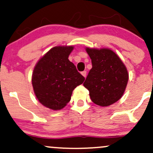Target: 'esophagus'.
Instances as JSON below:
<instances>
[{"instance_id": "34e87169", "label": "esophagus", "mask_w": 153, "mask_h": 153, "mask_svg": "<svg viewBox=\"0 0 153 153\" xmlns=\"http://www.w3.org/2000/svg\"><path fill=\"white\" fill-rule=\"evenodd\" d=\"M81 74H82V75H83V76H84L85 78V77H86V75H87V72H86L85 71H82V73H81Z\"/></svg>"}]
</instances>
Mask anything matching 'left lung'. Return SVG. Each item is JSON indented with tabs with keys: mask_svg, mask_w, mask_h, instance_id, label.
I'll use <instances>...</instances> for the list:
<instances>
[{
	"mask_svg": "<svg viewBox=\"0 0 153 153\" xmlns=\"http://www.w3.org/2000/svg\"><path fill=\"white\" fill-rule=\"evenodd\" d=\"M86 51L92 68L83 85L90 92L91 100L101 107L115 103L121 99L128 83L126 68L111 50L86 48Z\"/></svg>",
	"mask_w": 153,
	"mask_h": 153,
	"instance_id": "8db88e82",
	"label": "left lung"
}]
</instances>
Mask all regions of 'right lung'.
Returning a JSON list of instances; mask_svg holds the SVG:
<instances>
[{
	"mask_svg": "<svg viewBox=\"0 0 153 153\" xmlns=\"http://www.w3.org/2000/svg\"><path fill=\"white\" fill-rule=\"evenodd\" d=\"M73 46H55L42 58L34 68L32 82L40 103L59 110L70 102L72 92L85 78L68 60Z\"/></svg>",
	"mask_w": 153,
	"mask_h": 153,
	"instance_id": "1",
	"label": "right lung"
}]
</instances>
